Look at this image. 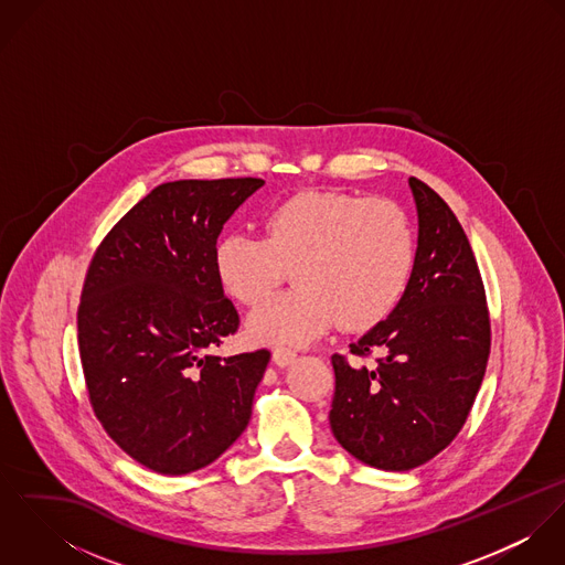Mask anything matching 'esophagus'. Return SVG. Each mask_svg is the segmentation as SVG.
I'll return each mask as SVG.
<instances>
[{"label": "esophagus", "mask_w": 565, "mask_h": 565, "mask_svg": "<svg viewBox=\"0 0 565 565\" xmlns=\"http://www.w3.org/2000/svg\"><path fill=\"white\" fill-rule=\"evenodd\" d=\"M296 350H291V348H282V345H278V348H274V352H271V359H274V363L278 365V367H287V365H291L294 361H296Z\"/></svg>", "instance_id": "34e87169"}]
</instances>
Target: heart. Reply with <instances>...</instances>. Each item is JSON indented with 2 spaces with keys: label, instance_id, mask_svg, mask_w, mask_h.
<instances>
[{
  "label": "heart",
  "instance_id": "heart-1",
  "mask_svg": "<svg viewBox=\"0 0 565 565\" xmlns=\"http://www.w3.org/2000/svg\"><path fill=\"white\" fill-rule=\"evenodd\" d=\"M222 289L263 302L291 267L296 289L260 305L247 332L265 343H307L334 323L367 330L401 305L415 267V235L387 198L305 191L263 215V237L235 231L213 249Z\"/></svg>",
  "mask_w": 565,
  "mask_h": 565
}]
</instances>
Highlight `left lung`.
<instances>
[{
    "label": "left lung",
    "mask_w": 565,
    "mask_h": 565,
    "mask_svg": "<svg viewBox=\"0 0 565 565\" xmlns=\"http://www.w3.org/2000/svg\"><path fill=\"white\" fill-rule=\"evenodd\" d=\"M417 206L411 282L394 313L367 330L348 363L332 354L330 428L359 461L406 472L439 455L463 428L483 383L491 345L484 287L450 206L408 178Z\"/></svg>",
    "instance_id": "left-lung-1"
}]
</instances>
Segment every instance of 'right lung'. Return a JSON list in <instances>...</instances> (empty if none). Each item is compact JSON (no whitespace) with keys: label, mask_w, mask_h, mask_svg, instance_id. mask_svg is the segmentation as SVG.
<instances>
[{"label":"right lung","mask_w":565,"mask_h":565,"mask_svg":"<svg viewBox=\"0 0 565 565\" xmlns=\"http://www.w3.org/2000/svg\"><path fill=\"white\" fill-rule=\"evenodd\" d=\"M260 178L152 189L95 249L78 307L88 401L108 437L159 475L213 463L242 435L269 350L217 356L239 328L213 249Z\"/></svg>","instance_id":"1"}]
</instances>
